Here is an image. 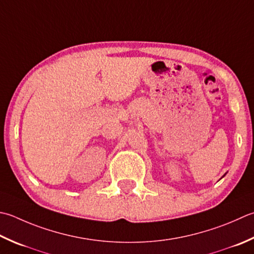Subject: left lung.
I'll list each match as a JSON object with an SVG mask.
<instances>
[{
    "mask_svg": "<svg viewBox=\"0 0 254 254\" xmlns=\"http://www.w3.org/2000/svg\"><path fill=\"white\" fill-rule=\"evenodd\" d=\"M225 175H226V174H225ZM225 175H223V176H225ZM223 176H222V177H223Z\"/></svg>",
    "mask_w": 254,
    "mask_h": 254,
    "instance_id": "1",
    "label": "left lung"
}]
</instances>
